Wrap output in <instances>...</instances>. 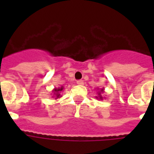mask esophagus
Here are the masks:
<instances>
[{
	"mask_svg": "<svg viewBox=\"0 0 154 154\" xmlns=\"http://www.w3.org/2000/svg\"><path fill=\"white\" fill-rule=\"evenodd\" d=\"M77 84L79 85H84V81H82V80H78L77 82Z\"/></svg>",
	"mask_w": 154,
	"mask_h": 154,
	"instance_id": "34e87169",
	"label": "esophagus"
}]
</instances>
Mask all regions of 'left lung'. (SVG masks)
Returning a JSON list of instances; mask_svg holds the SVG:
<instances>
[{"label": "left lung", "instance_id": "obj_1", "mask_svg": "<svg viewBox=\"0 0 154 154\" xmlns=\"http://www.w3.org/2000/svg\"><path fill=\"white\" fill-rule=\"evenodd\" d=\"M97 90H98V92H97V96L96 97V98L99 99V100H103V98H105V97H103L101 94L105 92V89L101 88V89H97Z\"/></svg>", "mask_w": 154, "mask_h": 154}]
</instances>
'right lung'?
<instances>
[{
    "instance_id": "add662e5",
    "label": "right lung",
    "mask_w": 154,
    "mask_h": 154,
    "mask_svg": "<svg viewBox=\"0 0 154 154\" xmlns=\"http://www.w3.org/2000/svg\"><path fill=\"white\" fill-rule=\"evenodd\" d=\"M63 86L61 87H58V88H54L53 89V94H52V96L53 97H55V99H57V98H60L61 95H60V92L63 90Z\"/></svg>"
}]
</instances>
